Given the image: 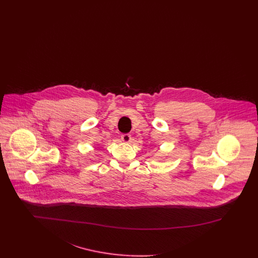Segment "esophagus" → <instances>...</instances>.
Returning a JSON list of instances; mask_svg holds the SVG:
<instances>
[{
    "instance_id": "34e87169",
    "label": "esophagus",
    "mask_w": 258,
    "mask_h": 258,
    "mask_svg": "<svg viewBox=\"0 0 258 258\" xmlns=\"http://www.w3.org/2000/svg\"><path fill=\"white\" fill-rule=\"evenodd\" d=\"M121 138H122V140H123V142L128 143V142H131V140H132V135H128V134H125V135H122Z\"/></svg>"
}]
</instances>
